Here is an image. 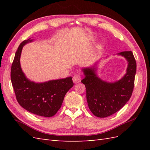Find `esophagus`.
I'll use <instances>...</instances> for the list:
<instances>
[{"label": "esophagus", "instance_id": "34e87169", "mask_svg": "<svg viewBox=\"0 0 150 150\" xmlns=\"http://www.w3.org/2000/svg\"><path fill=\"white\" fill-rule=\"evenodd\" d=\"M81 81V76L79 74H75L74 76L73 77V82L74 83L77 84L80 82Z\"/></svg>", "mask_w": 150, "mask_h": 150}]
</instances>
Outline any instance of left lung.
<instances>
[{"label": "left lung", "mask_w": 150, "mask_h": 150, "mask_svg": "<svg viewBox=\"0 0 150 150\" xmlns=\"http://www.w3.org/2000/svg\"><path fill=\"white\" fill-rule=\"evenodd\" d=\"M118 55L128 62L126 73L118 81L108 82L97 77L96 66L82 69L85 77L81 81L86 89V99L90 111L95 116L104 118L119 111L132 96L134 87L137 64L131 51Z\"/></svg>", "instance_id": "1"}]
</instances>
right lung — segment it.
<instances>
[{
  "label": "right lung",
  "mask_w": 150,
  "mask_h": 150,
  "mask_svg": "<svg viewBox=\"0 0 150 150\" xmlns=\"http://www.w3.org/2000/svg\"><path fill=\"white\" fill-rule=\"evenodd\" d=\"M25 40L15 53L11 68V81L18 104L25 110L39 116L51 117L62 106L65 95L73 82L72 77L36 83L26 78L21 67L20 58L22 47L32 42Z\"/></svg>",
  "instance_id": "1"
}]
</instances>
